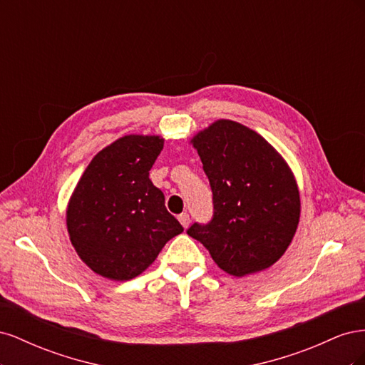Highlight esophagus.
<instances>
[{
	"label": "esophagus",
	"mask_w": 365,
	"mask_h": 365,
	"mask_svg": "<svg viewBox=\"0 0 365 365\" xmlns=\"http://www.w3.org/2000/svg\"><path fill=\"white\" fill-rule=\"evenodd\" d=\"M178 220L181 222V225L184 227V228H187L190 225V216L187 215V213H181L180 216H178Z\"/></svg>",
	"instance_id": "34e87169"
}]
</instances>
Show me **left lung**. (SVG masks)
<instances>
[{"mask_svg": "<svg viewBox=\"0 0 365 365\" xmlns=\"http://www.w3.org/2000/svg\"><path fill=\"white\" fill-rule=\"evenodd\" d=\"M192 145L213 192V217L187 235L235 277L269 268L288 250L300 220L289 165L269 143L233 120H217Z\"/></svg>", "mask_w": 365, "mask_h": 365, "instance_id": "left-lung-1", "label": "left lung"}]
</instances>
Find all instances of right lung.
I'll list each match as a JSON object with an SVG mask.
<instances>
[{
  "mask_svg": "<svg viewBox=\"0 0 365 365\" xmlns=\"http://www.w3.org/2000/svg\"><path fill=\"white\" fill-rule=\"evenodd\" d=\"M164 146L158 135H125L88 164L67 208L70 240L96 274L130 280L157 259L182 225L149 180Z\"/></svg>",
  "mask_w": 365,
  "mask_h": 365,
  "instance_id": "add662e5",
  "label": "right lung"
}]
</instances>
